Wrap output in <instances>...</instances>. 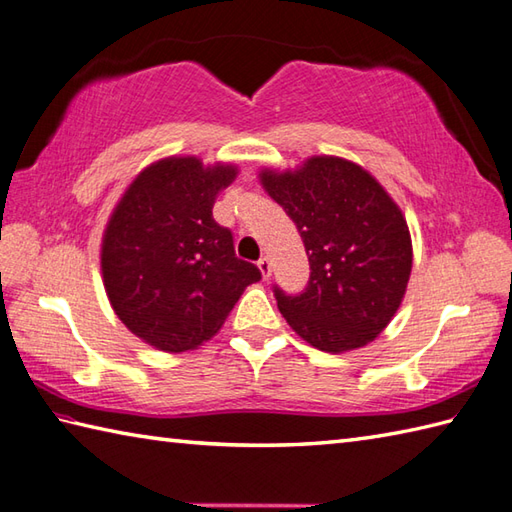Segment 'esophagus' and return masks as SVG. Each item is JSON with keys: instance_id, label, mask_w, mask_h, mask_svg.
Instances as JSON below:
<instances>
[{"instance_id": "esophagus-1", "label": "esophagus", "mask_w": 512, "mask_h": 512, "mask_svg": "<svg viewBox=\"0 0 512 512\" xmlns=\"http://www.w3.org/2000/svg\"><path fill=\"white\" fill-rule=\"evenodd\" d=\"M257 268H259V273H262V277L264 279H268L270 277V273H273V264H270V259L268 257H262L257 262Z\"/></svg>"}]
</instances>
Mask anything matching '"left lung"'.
Here are the masks:
<instances>
[{
  "instance_id": "1",
  "label": "left lung",
  "mask_w": 512,
  "mask_h": 512,
  "mask_svg": "<svg viewBox=\"0 0 512 512\" xmlns=\"http://www.w3.org/2000/svg\"><path fill=\"white\" fill-rule=\"evenodd\" d=\"M306 246L310 281L279 312L321 352L372 343L400 308L411 275V235L398 204L350 160L314 156L297 171L259 173Z\"/></svg>"
}]
</instances>
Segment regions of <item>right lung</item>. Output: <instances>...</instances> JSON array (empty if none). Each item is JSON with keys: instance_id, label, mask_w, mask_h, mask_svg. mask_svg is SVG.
I'll return each instance as SVG.
<instances>
[{"instance_id": "obj_1", "label": "right lung", "mask_w": 512, "mask_h": 512, "mask_svg": "<svg viewBox=\"0 0 512 512\" xmlns=\"http://www.w3.org/2000/svg\"><path fill=\"white\" fill-rule=\"evenodd\" d=\"M233 165L165 158L138 173L107 222L101 248L105 292L116 317L162 352L209 341L259 268L235 257L233 233L213 220Z\"/></svg>"}]
</instances>
